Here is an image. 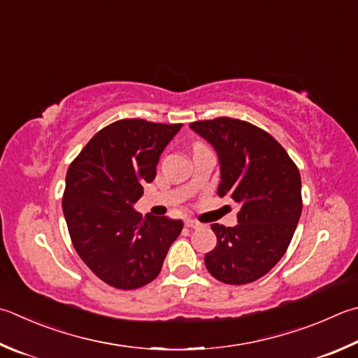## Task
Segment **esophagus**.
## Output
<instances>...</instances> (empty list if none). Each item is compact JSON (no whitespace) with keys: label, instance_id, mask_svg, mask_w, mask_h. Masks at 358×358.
Listing matches in <instances>:
<instances>
[{"label":"esophagus","instance_id":"esophagus-1","mask_svg":"<svg viewBox=\"0 0 358 358\" xmlns=\"http://www.w3.org/2000/svg\"><path fill=\"white\" fill-rule=\"evenodd\" d=\"M185 225L187 227V229H200V227H201V224L197 222V220H194V219H186Z\"/></svg>","mask_w":358,"mask_h":358}]
</instances>
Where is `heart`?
Listing matches in <instances>:
<instances>
[{"mask_svg": "<svg viewBox=\"0 0 358 358\" xmlns=\"http://www.w3.org/2000/svg\"><path fill=\"white\" fill-rule=\"evenodd\" d=\"M197 145H200V144H197Z\"/></svg>", "mask_w": 358, "mask_h": 358, "instance_id": "b5f03b06", "label": "heart"}]
</instances>
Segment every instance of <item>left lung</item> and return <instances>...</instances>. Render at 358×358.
Listing matches in <instances>:
<instances>
[{"mask_svg":"<svg viewBox=\"0 0 358 358\" xmlns=\"http://www.w3.org/2000/svg\"><path fill=\"white\" fill-rule=\"evenodd\" d=\"M219 157L217 194L239 203L238 225L213 224L217 244L205 266L219 282L245 285L285 255L302 213L301 173L287 150L249 122L217 117L189 125Z\"/></svg>","mask_w":358,"mask_h":358,"instance_id":"8db88e82","label":"left lung"}]
</instances>
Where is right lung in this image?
<instances>
[{"instance_id":"add662e5","label":"right lung","mask_w":358,"mask_h":358,"mask_svg":"<svg viewBox=\"0 0 358 358\" xmlns=\"http://www.w3.org/2000/svg\"><path fill=\"white\" fill-rule=\"evenodd\" d=\"M180 128L181 123L117 120L87 142L67 171L62 210L71 243L87 268L117 289L155 280L183 229L181 220L142 217L133 208Z\"/></svg>"}]
</instances>
